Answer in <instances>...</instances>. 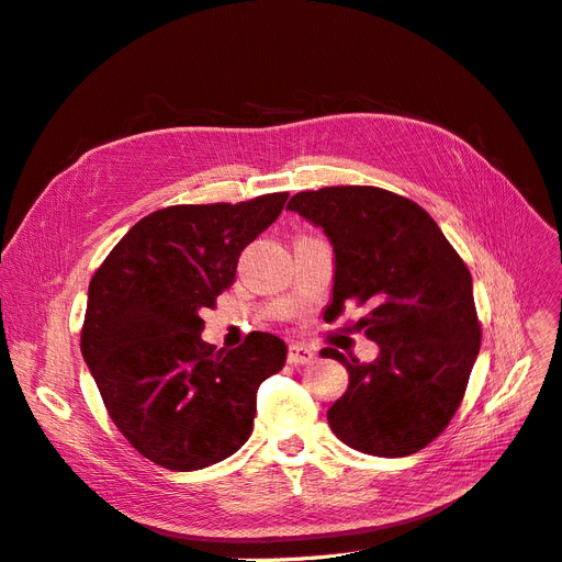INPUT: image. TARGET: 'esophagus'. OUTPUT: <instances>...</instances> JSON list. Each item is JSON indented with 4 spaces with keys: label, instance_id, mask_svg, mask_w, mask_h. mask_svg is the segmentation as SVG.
Wrapping results in <instances>:
<instances>
[{
    "label": "esophagus",
    "instance_id": "1",
    "mask_svg": "<svg viewBox=\"0 0 562 562\" xmlns=\"http://www.w3.org/2000/svg\"><path fill=\"white\" fill-rule=\"evenodd\" d=\"M314 359L316 353L304 345H291V349H288V363L291 366H310L314 363Z\"/></svg>",
    "mask_w": 562,
    "mask_h": 562
}]
</instances>
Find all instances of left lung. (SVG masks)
I'll list each match as a JSON object with an SVG mask.
<instances>
[{
    "instance_id": "left-lung-1",
    "label": "left lung",
    "mask_w": 562,
    "mask_h": 562,
    "mask_svg": "<svg viewBox=\"0 0 562 562\" xmlns=\"http://www.w3.org/2000/svg\"><path fill=\"white\" fill-rule=\"evenodd\" d=\"M288 209L323 227L335 252L330 318L370 304L356 328L380 345L372 363L330 349L349 386L328 411L349 448L405 457L446 431L481 349L471 274L434 217L401 194L366 184L300 192Z\"/></svg>"
}]
</instances>
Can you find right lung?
<instances>
[{
  "mask_svg": "<svg viewBox=\"0 0 562 562\" xmlns=\"http://www.w3.org/2000/svg\"><path fill=\"white\" fill-rule=\"evenodd\" d=\"M285 199L155 211L95 269L81 356L116 429L149 462L196 471L248 440L258 386L283 368L285 342L255 330L217 351L201 339L199 312L234 283L241 250Z\"/></svg>",
  "mask_w": 562,
  "mask_h": 562,
  "instance_id": "right-lung-1",
  "label": "right lung"
}]
</instances>
